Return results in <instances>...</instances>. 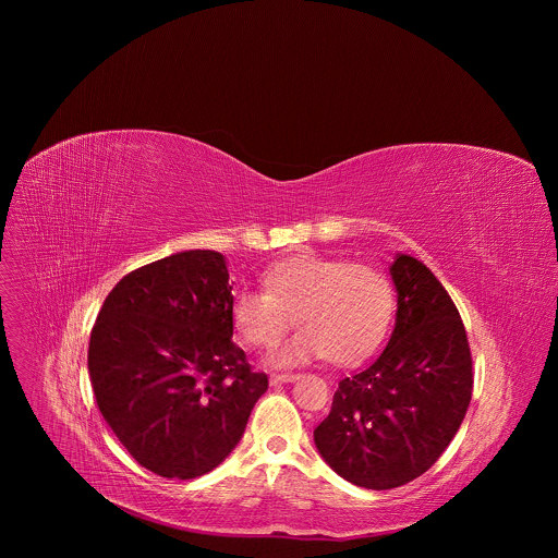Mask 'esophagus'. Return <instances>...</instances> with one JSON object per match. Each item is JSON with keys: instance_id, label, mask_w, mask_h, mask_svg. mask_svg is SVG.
<instances>
[{"instance_id": "esophagus-1", "label": "esophagus", "mask_w": 558, "mask_h": 558, "mask_svg": "<svg viewBox=\"0 0 558 558\" xmlns=\"http://www.w3.org/2000/svg\"><path fill=\"white\" fill-rule=\"evenodd\" d=\"M299 378H301L299 374H272V376H270V387L288 385V383H294V380H299Z\"/></svg>"}]
</instances>
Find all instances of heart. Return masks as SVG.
I'll use <instances>...</instances> for the list:
<instances>
[{
  "instance_id": "heart-1",
  "label": "heart",
  "mask_w": 558,
  "mask_h": 558,
  "mask_svg": "<svg viewBox=\"0 0 558 558\" xmlns=\"http://www.w3.org/2000/svg\"><path fill=\"white\" fill-rule=\"evenodd\" d=\"M264 290H239L230 318L248 345H272L288 328L299 330L270 354L272 367H296L322 356L352 365L369 356L387 337L396 314V288L374 268L341 257L296 255L270 266Z\"/></svg>"
}]
</instances>
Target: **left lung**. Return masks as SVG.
<instances>
[{"instance_id":"left-lung-1","label":"left lung","mask_w":558,"mask_h":558,"mask_svg":"<svg viewBox=\"0 0 558 558\" xmlns=\"http://www.w3.org/2000/svg\"><path fill=\"white\" fill-rule=\"evenodd\" d=\"M389 275L398 314L383 354L343 378L314 429L324 462L367 489L421 477L458 434L473 396V361L462 318L434 272L396 253Z\"/></svg>"}]
</instances>
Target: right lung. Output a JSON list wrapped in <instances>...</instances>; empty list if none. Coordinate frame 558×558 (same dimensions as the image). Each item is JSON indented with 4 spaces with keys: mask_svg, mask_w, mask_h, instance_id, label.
I'll return each instance as SVG.
<instances>
[{
    "mask_svg": "<svg viewBox=\"0 0 558 558\" xmlns=\"http://www.w3.org/2000/svg\"><path fill=\"white\" fill-rule=\"evenodd\" d=\"M232 283L217 251H180L129 272L89 335L98 410L148 471L195 478L239 445L266 374L232 341Z\"/></svg>",
    "mask_w": 558,
    "mask_h": 558,
    "instance_id": "1",
    "label": "right lung"
}]
</instances>
